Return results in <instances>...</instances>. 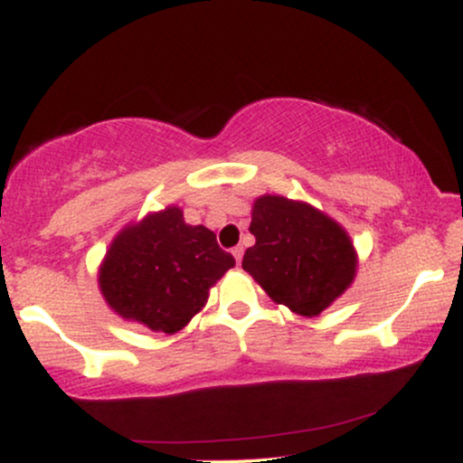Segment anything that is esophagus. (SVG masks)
I'll return each mask as SVG.
<instances>
[{
  "label": "esophagus",
  "mask_w": 463,
  "mask_h": 463,
  "mask_svg": "<svg viewBox=\"0 0 463 463\" xmlns=\"http://www.w3.org/2000/svg\"><path fill=\"white\" fill-rule=\"evenodd\" d=\"M232 257H235V261H237V265H239V263H241V259H243V248H241V246L232 248Z\"/></svg>",
  "instance_id": "1"
}]
</instances>
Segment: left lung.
<instances>
[{
	"instance_id": "obj_1",
	"label": "left lung",
	"mask_w": 463,
	"mask_h": 463,
	"mask_svg": "<svg viewBox=\"0 0 463 463\" xmlns=\"http://www.w3.org/2000/svg\"><path fill=\"white\" fill-rule=\"evenodd\" d=\"M257 243L241 268L276 305L316 317L331 307L357 276V250L333 217L285 195H259L250 222Z\"/></svg>"
}]
</instances>
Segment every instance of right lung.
<instances>
[{
	"label": "right lung",
	"instance_id": "add662e5",
	"mask_svg": "<svg viewBox=\"0 0 463 463\" xmlns=\"http://www.w3.org/2000/svg\"><path fill=\"white\" fill-rule=\"evenodd\" d=\"M235 265L213 231L184 224L183 209L165 206L117 232L98 285L121 320L174 335L209 300V289Z\"/></svg>",
	"mask_w": 463,
	"mask_h": 463
}]
</instances>
